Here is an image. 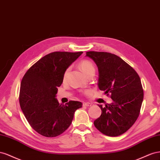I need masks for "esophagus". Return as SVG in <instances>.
Segmentation results:
<instances>
[{
    "label": "esophagus",
    "instance_id": "obj_1",
    "mask_svg": "<svg viewBox=\"0 0 160 160\" xmlns=\"http://www.w3.org/2000/svg\"><path fill=\"white\" fill-rule=\"evenodd\" d=\"M83 106L84 107H90L91 104L89 102H84L83 103Z\"/></svg>",
    "mask_w": 160,
    "mask_h": 160
}]
</instances>
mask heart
<instances>
[{
  "label": "heart",
  "mask_w": 160,
  "mask_h": 160,
  "mask_svg": "<svg viewBox=\"0 0 160 160\" xmlns=\"http://www.w3.org/2000/svg\"><path fill=\"white\" fill-rule=\"evenodd\" d=\"M79 66L80 68V69L82 71V72L86 76H88L89 74L92 72H95V68L94 66L93 65V63L88 61V60H82L80 62ZM68 72H69V69H67L64 74H63V80H66V78L68 76Z\"/></svg>",
  "instance_id": "heart-1"
}]
</instances>
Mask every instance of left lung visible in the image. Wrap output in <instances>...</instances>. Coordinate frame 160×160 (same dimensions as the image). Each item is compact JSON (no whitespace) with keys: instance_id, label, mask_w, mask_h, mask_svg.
Here are the masks:
<instances>
[{"instance_id":"left-lung-1","label":"left lung","mask_w":160,"mask_h":160,"mask_svg":"<svg viewBox=\"0 0 160 160\" xmlns=\"http://www.w3.org/2000/svg\"><path fill=\"white\" fill-rule=\"evenodd\" d=\"M86 56L94 62L98 70V86L111 93L113 102L98 105L101 115L94 125L102 133L117 137L132 127L138 118L143 100L140 78L133 68L121 58L108 52H88Z\"/></svg>"}]
</instances>
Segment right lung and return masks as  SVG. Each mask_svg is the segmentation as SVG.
I'll return each instance as SVG.
<instances>
[{"mask_svg":"<svg viewBox=\"0 0 160 160\" xmlns=\"http://www.w3.org/2000/svg\"><path fill=\"white\" fill-rule=\"evenodd\" d=\"M82 52L50 53L36 62L21 80L19 103L26 119L35 131L47 138L63 133L71 125L75 111L82 103L71 100L60 104L58 87L65 71Z\"/></svg>","mask_w":160,"mask_h":160,"instance_id":"1","label":"right lung"}]
</instances>
